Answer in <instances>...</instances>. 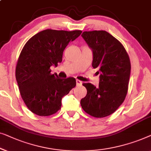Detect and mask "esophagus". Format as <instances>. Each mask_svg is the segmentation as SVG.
<instances>
[{
    "label": "esophagus",
    "instance_id": "obj_1",
    "mask_svg": "<svg viewBox=\"0 0 151 151\" xmlns=\"http://www.w3.org/2000/svg\"><path fill=\"white\" fill-rule=\"evenodd\" d=\"M76 86H81V85H82V82L78 79L76 80Z\"/></svg>",
    "mask_w": 151,
    "mask_h": 151
}]
</instances>
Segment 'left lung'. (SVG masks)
<instances>
[{
    "mask_svg": "<svg viewBox=\"0 0 151 151\" xmlns=\"http://www.w3.org/2000/svg\"><path fill=\"white\" fill-rule=\"evenodd\" d=\"M82 37L92 50V67L99 68V87L86 83L87 95L81 105L87 114L96 118L111 115L126 97L131 63L122 44L105 31H84Z\"/></svg>",
    "mask_w": 151,
    "mask_h": 151,
    "instance_id": "obj_1",
    "label": "left lung"
}]
</instances>
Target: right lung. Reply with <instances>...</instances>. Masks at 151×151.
<instances>
[{
  "instance_id": "right-lung-1",
  "label": "right lung",
  "mask_w": 151,
  "mask_h": 151,
  "mask_svg": "<svg viewBox=\"0 0 151 151\" xmlns=\"http://www.w3.org/2000/svg\"><path fill=\"white\" fill-rule=\"evenodd\" d=\"M81 33L46 29L25 44L16 65V78L22 99L33 114H55L61 109L62 98L75 87V78H59L50 74V67L62 61L65 47Z\"/></svg>"
}]
</instances>
